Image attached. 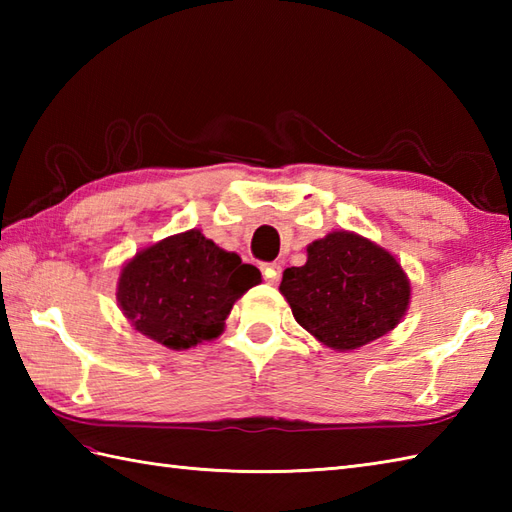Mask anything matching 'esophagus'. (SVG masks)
Returning a JSON list of instances; mask_svg holds the SVG:
<instances>
[{"instance_id": "esophagus-1", "label": "esophagus", "mask_w": 512, "mask_h": 512, "mask_svg": "<svg viewBox=\"0 0 512 512\" xmlns=\"http://www.w3.org/2000/svg\"><path fill=\"white\" fill-rule=\"evenodd\" d=\"M262 273H264V279L268 281V284L275 286L281 277V266L279 264H264Z\"/></svg>"}]
</instances>
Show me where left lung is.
<instances>
[{
    "label": "left lung",
    "mask_w": 512,
    "mask_h": 512,
    "mask_svg": "<svg viewBox=\"0 0 512 512\" xmlns=\"http://www.w3.org/2000/svg\"><path fill=\"white\" fill-rule=\"evenodd\" d=\"M306 250V264L284 270L279 292L319 343L336 352L358 350L405 317L411 284L387 248L341 228Z\"/></svg>",
    "instance_id": "8db88e82"
}]
</instances>
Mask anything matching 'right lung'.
<instances>
[{
	"instance_id": "obj_1",
	"label": "right lung",
	"mask_w": 512,
	"mask_h": 512,
	"mask_svg": "<svg viewBox=\"0 0 512 512\" xmlns=\"http://www.w3.org/2000/svg\"><path fill=\"white\" fill-rule=\"evenodd\" d=\"M259 281L255 266L191 228L127 259L116 301L136 332L169 350H189L215 341L235 301Z\"/></svg>"
}]
</instances>
